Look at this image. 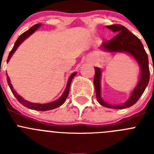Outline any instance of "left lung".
<instances>
[{
  "mask_svg": "<svg viewBox=\"0 0 154 154\" xmlns=\"http://www.w3.org/2000/svg\"><path fill=\"white\" fill-rule=\"evenodd\" d=\"M106 28L117 34L111 40L103 42L102 48L109 51H125L130 53V55H133L137 59L140 66L141 76L137 87L132 92L130 99L123 104L112 106L105 103L100 96L101 71L98 68H95L93 82L96 89V98L99 104L107 108L116 109L129 108L138 101V99L142 96L149 83V69L147 54L144 49L140 40L124 26L121 24H112V25H107Z\"/></svg>",
  "mask_w": 154,
  "mask_h": 154,
  "instance_id": "left-lung-1",
  "label": "left lung"
}]
</instances>
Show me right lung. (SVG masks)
I'll return each mask as SVG.
<instances>
[{
  "label": "right lung",
  "instance_id": "right-lung-1",
  "mask_svg": "<svg viewBox=\"0 0 154 154\" xmlns=\"http://www.w3.org/2000/svg\"><path fill=\"white\" fill-rule=\"evenodd\" d=\"M41 26V24H35L34 26L31 27L30 29H28V31H26L25 32H24L23 34H21L20 36L18 37V38L17 39L16 42L14 43V45L13 48L11 49V51H10L9 53V55H8V60H7V62H8V61L10 60L11 57L12 56V55L14 54V52L16 51V49L21 44V42L24 40V39H26L28 36L31 35V34H33L35 31H36L39 27ZM7 75V74H6ZM76 75V72L72 73V74L71 75L69 79V81H68V84L67 86H66V89H65V92L64 93L62 94V96H61L60 98L58 99H57L56 101L53 102V103H47V104H39V103H29V102L26 101V100H24L21 96H20L13 89V87H12L11 84L10 82V79H9V77L7 76V81H8V83L9 87H10L12 93L13 95L16 97V99L18 100V102L20 103L24 106L25 107L28 109H35V110H38V111H47V110H51L53 109H55L57 107H59L60 106H62L64 103L65 102L66 99H67L68 96H69V88H70V85L71 82H72V79L74 78L75 75Z\"/></svg>",
  "mask_w": 154,
  "mask_h": 154
}]
</instances>
